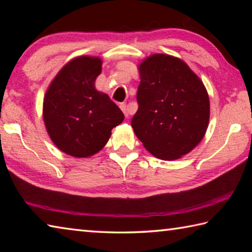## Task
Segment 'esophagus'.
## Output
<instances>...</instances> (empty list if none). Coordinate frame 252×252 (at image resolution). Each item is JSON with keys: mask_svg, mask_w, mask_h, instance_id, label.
Masks as SVG:
<instances>
[{"mask_svg": "<svg viewBox=\"0 0 252 252\" xmlns=\"http://www.w3.org/2000/svg\"><path fill=\"white\" fill-rule=\"evenodd\" d=\"M120 109L122 110V112L125 113L126 118H129L130 117V112H129V109H127V106L126 103H121L120 104Z\"/></svg>", "mask_w": 252, "mask_h": 252, "instance_id": "34e87169", "label": "esophagus"}]
</instances>
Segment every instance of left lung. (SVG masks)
<instances>
[{"mask_svg":"<svg viewBox=\"0 0 252 252\" xmlns=\"http://www.w3.org/2000/svg\"><path fill=\"white\" fill-rule=\"evenodd\" d=\"M139 73V109L131 126L151 155L177 160L193 150L206 134L208 92L187 63L168 54L143 60Z\"/></svg>","mask_w":252,"mask_h":252,"instance_id":"left-lung-1","label":"left lung"}]
</instances>
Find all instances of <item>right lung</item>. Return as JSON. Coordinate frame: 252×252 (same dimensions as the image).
<instances>
[{"instance_id": "right-lung-1", "label": "right lung", "mask_w": 252, "mask_h": 252, "mask_svg": "<svg viewBox=\"0 0 252 252\" xmlns=\"http://www.w3.org/2000/svg\"><path fill=\"white\" fill-rule=\"evenodd\" d=\"M102 60L79 57L60 70L43 100V120L51 140L75 158L99 152L111 130L125 119L119 106L94 87Z\"/></svg>"}]
</instances>
